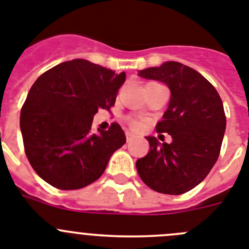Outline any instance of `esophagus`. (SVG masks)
Returning a JSON list of instances; mask_svg holds the SVG:
<instances>
[{
    "mask_svg": "<svg viewBox=\"0 0 249 249\" xmlns=\"http://www.w3.org/2000/svg\"><path fill=\"white\" fill-rule=\"evenodd\" d=\"M126 138H127V142H131V141L133 140V138H135V136L132 135L131 132H127V133H126Z\"/></svg>",
    "mask_w": 249,
    "mask_h": 249,
    "instance_id": "34e87169",
    "label": "esophagus"
}]
</instances>
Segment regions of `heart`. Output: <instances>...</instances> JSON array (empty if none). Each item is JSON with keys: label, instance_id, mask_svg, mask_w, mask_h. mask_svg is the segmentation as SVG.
<instances>
[{"label": "heart", "instance_id": "1", "mask_svg": "<svg viewBox=\"0 0 249 249\" xmlns=\"http://www.w3.org/2000/svg\"><path fill=\"white\" fill-rule=\"evenodd\" d=\"M142 124H143V123L141 122V121H133V122H132V127H133L135 129L141 128V127H142Z\"/></svg>", "mask_w": 249, "mask_h": 249}]
</instances>
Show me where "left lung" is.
Instances as JSON below:
<instances>
[{
  "instance_id": "1",
  "label": "left lung",
  "mask_w": 249,
  "mask_h": 249,
  "mask_svg": "<svg viewBox=\"0 0 249 249\" xmlns=\"http://www.w3.org/2000/svg\"><path fill=\"white\" fill-rule=\"evenodd\" d=\"M138 76L163 82L171 91L157 131L172 137L171 143H160L147 136L149 152L136 162L138 175L156 192H188L203 181L218 160L226 131L221 97L199 72L175 61L141 70Z\"/></svg>"
}]
</instances>
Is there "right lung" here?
Instances as JSON below:
<instances>
[{"label": "right lung", "instance_id": "1", "mask_svg": "<svg viewBox=\"0 0 249 249\" xmlns=\"http://www.w3.org/2000/svg\"><path fill=\"white\" fill-rule=\"evenodd\" d=\"M126 73L76 58L37 78L21 109L19 127L32 168L59 190H78L102 176L126 143L120 124L91 131L98 109H109Z\"/></svg>", "mask_w": 249, "mask_h": 249}]
</instances>
